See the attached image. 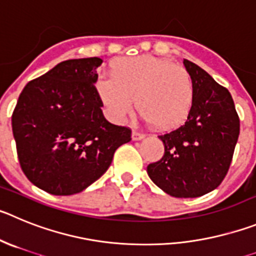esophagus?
<instances>
[{"instance_id":"34e87169","label":"esophagus","mask_w":256,"mask_h":256,"mask_svg":"<svg viewBox=\"0 0 256 256\" xmlns=\"http://www.w3.org/2000/svg\"><path fill=\"white\" fill-rule=\"evenodd\" d=\"M131 138H132V140H140L144 138V134L140 132V131H136V130H134L132 131V135H131Z\"/></svg>"}]
</instances>
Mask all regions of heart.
Instances as JSON below:
<instances>
[{
  "mask_svg": "<svg viewBox=\"0 0 256 256\" xmlns=\"http://www.w3.org/2000/svg\"><path fill=\"white\" fill-rule=\"evenodd\" d=\"M110 78H100L96 93L108 114L124 121L136 110L153 128L172 130L185 122L194 100V84L184 66L144 54L111 64Z\"/></svg>",
  "mask_w": 256,
  "mask_h": 256,
  "instance_id": "b5f03b06",
  "label": "heart"
}]
</instances>
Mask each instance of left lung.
<instances>
[{"label":"left lung","mask_w":256,"mask_h":256,"mask_svg":"<svg viewBox=\"0 0 256 256\" xmlns=\"http://www.w3.org/2000/svg\"><path fill=\"white\" fill-rule=\"evenodd\" d=\"M194 84L185 124L160 135L164 154L146 167L160 188L174 198H198L217 188L232 162L240 118L231 94L206 71L184 60Z\"/></svg>","instance_id":"1"}]
</instances>
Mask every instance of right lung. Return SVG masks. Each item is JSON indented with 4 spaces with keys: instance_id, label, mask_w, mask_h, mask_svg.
Segmentation results:
<instances>
[{
    "instance_id": "obj_1",
    "label": "right lung",
    "mask_w": 256,
    "mask_h": 256,
    "mask_svg": "<svg viewBox=\"0 0 256 256\" xmlns=\"http://www.w3.org/2000/svg\"><path fill=\"white\" fill-rule=\"evenodd\" d=\"M98 57L68 60L25 85L12 112L20 167L36 188L78 194L108 170L131 128L108 122L94 82Z\"/></svg>"
}]
</instances>
